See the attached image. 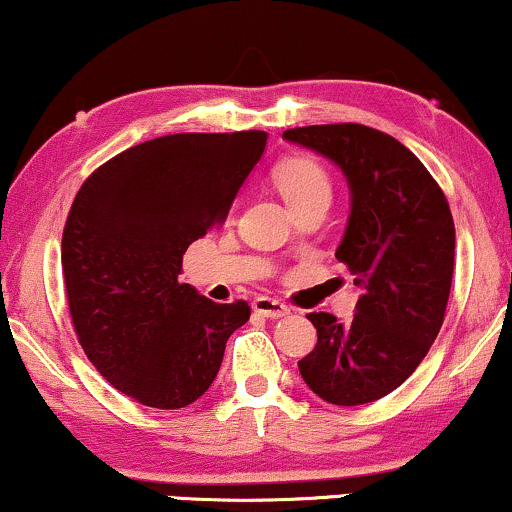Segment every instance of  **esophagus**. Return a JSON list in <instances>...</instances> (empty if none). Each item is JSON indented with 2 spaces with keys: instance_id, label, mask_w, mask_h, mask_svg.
Here are the masks:
<instances>
[{
  "instance_id": "34e87169",
  "label": "esophagus",
  "mask_w": 512,
  "mask_h": 512,
  "mask_svg": "<svg viewBox=\"0 0 512 512\" xmlns=\"http://www.w3.org/2000/svg\"><path fill=\"white\" fill-rule=\"evenodd\" d=\"M252 309H255L260 316H264V319H281V316L290 314V309L286 307V304L278 302V300H271V297H257V300L252 302Z\"/></svg>"
}]
</instances>
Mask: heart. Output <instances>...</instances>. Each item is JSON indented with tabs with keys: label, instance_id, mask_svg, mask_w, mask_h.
<instances>
[{
	"label": "heart",
	"instance_id": "obj_1",
	"mask_svg": "<svg viewBox=\"0 0 512 512\" xmlns=\"http://www.w3.org/2000/svg\"><path fill=\"white\" fill-rule=\"evenodd\" d=\"M276 186L290 208L300 210L314 200H331V177L312 158H290L276 167Z\"/></svg>",
	"mask_w": 512,
	"mask_h": 512
}]
</instances>
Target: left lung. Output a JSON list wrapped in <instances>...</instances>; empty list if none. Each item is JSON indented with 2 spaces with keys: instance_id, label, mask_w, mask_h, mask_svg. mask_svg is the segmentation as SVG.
<instances>
[{
  "instance_id": "1",
  "label": "left lung",
  "mask_w": 512,
  "mask_h": 512,
  "mask_svg": "<svg viewBox=\"0 0 512 512\" xmlns=\"http://www.w3.org/2000/svg\"><path fill=\"white\" fill-rule=\"evenodd\" d=\"M283 137L326 155L345 174L352 210L335 257L361 288L349 323L307 314L319 340L297 366L328 404H368L416 371L442 328L454 217L432 174L390 134L342 122L286 129Z\"/></svg>"
}]
</instances>
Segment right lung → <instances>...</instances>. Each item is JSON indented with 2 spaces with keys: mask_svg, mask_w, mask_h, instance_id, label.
<instances>
[{
  "mask_svg": "<svg viewBox=\"0 0 512 512\" xmlns=\"http://www.w3.org/2000/svg\"><path fill=\"white\" fill-rule=\"evenodd\" d=\"M267 132L167 134L89 174L68 212L63 281L77 340L103 378L153 409H184L222 366L248 302L181 283L193 241L229 215Z\"/></svg>",
  "mask_w": 512,
  "mask_h": 512,
  "instance_id": "add662e5",
  "label": "right lung"
}]
</instances>
